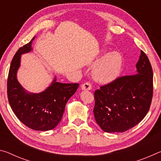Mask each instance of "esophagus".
Here are the masks:
<instances>
[{
    "mask_svg": "<svg viewBox=\"0 0 161 161\" xmlns=\"http://www.w3.org/2000/svg\"><path fill=\"white\" fill-rule=\"evenodd\" d=\"M81 88L82 90H90L92 89V84L89 82H85L81 86Z\"/></svg>",
    "mask_w": 161,
    "mask_h": 161,
    "instance_id": "34e87169",
    "label": "esophagus"
}]
</instances>
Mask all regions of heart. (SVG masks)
Returning <instances> with one entry per match:
<instances>
[{
	"instance_id": "b5f03b06",
	"label": "heart",
	"mask_w": 161,
	"mask_h": 161,
	"mask_svg": "<svg viewBox=\"0 0 161 161\" xmlns=\"http://www.w3.org/2000/svg\"><path fill=\"white\" fill-rule=\"evenodd\" d=\"M94 80L100 83L108 84L116 80L121 73L123 58L119 52L112 51L93 63Z\"/></svg>"
}]
</instances>
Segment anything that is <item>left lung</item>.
I'll return each instance as SVG.
<instances>
[{"label":"left lung","mask_w":161,"mask_h":161,"mask_svg":"<svg viewBox=\"0 0 161 161\" xmlns=\"http://www.w3.org/2000/svg\"><path fill=\"white\" fill-rule=\"evenodd\" d=\"M136 74L117 78L94 92V118L103 131L122 133L142 121L153 97V69L141 50Z\"/></svg>","instance_id":"8db88e82"}]
</instances>
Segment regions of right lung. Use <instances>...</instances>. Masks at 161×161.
I'll list each match as a JSON object with an SVG mask.
<instances>
[{
    "label": "right lung",
    "instance_id": "right-lung-1",
    "mask_svg": "<svg viewBox=\"0 0 161 161\" xmlns=\"http://www.w3.org/2000/svg\"><path fill=\"white\" fill-rule=\"evenodd\" d=\"M35 38L13 57L8 78V98L13 111L22 123L31 129L45 131L58 126L66 103L77 91L79 84L58 82L54 77L50 85L40 93L28 92L21 86L17 79L21 55L32 51Z\"/></svg>",
    "mask_w": 161,
    "mask_h": 161
}]
</instances>
